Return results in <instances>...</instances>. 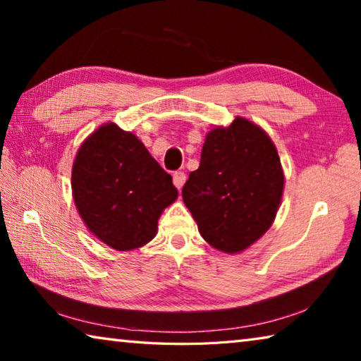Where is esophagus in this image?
<instances>
[{
    "label": "esophagus",
    "instance_id": "34e87169",
    "mask_svg": "<svg viewBox=\"0 0 361 361\" xmlns=\"http://www.w3.org/2000/svg\"><path fill=\"white\" fill-rule=\"evenodd\" d=\"M185 181H186V173L181 172V170H176L173 173V185L178 189H181L183 185H185Z\"/></svg>",
    "mask_w": 361,
    "mask_h": 361
}]
</instances>
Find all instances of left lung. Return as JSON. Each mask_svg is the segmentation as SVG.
I'll list each match as a JSON object with an SVG mask.
<instances>
[{
	"instance_id": "obj_1",
	"label": "left lung",
	"mask_w": 361,
	"mask_h": 361,
	"mask_svg": "<svg viewBox=\"0 0 361 361\" xmlns=\"http://www.w3.org/2000/svg\"><path fill=\"white\" fill-rule=\"evenodd\" d=\"M282 192L276 146L242 118L207 135L200 166L181 191L200 235L226 253L242 252L271 228Z\"/></svg>"
}]
</instances>
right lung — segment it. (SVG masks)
Returning <instances> with one entry per match:
<instances>
[{
  "mask_svg": "<svg viewBox=\"0 0 361 361\" xmlns=\"http://www.w3.org/2000/svg\"><path fill=\"white\" fill-rule=\"evenodd\" d=\"M73 197L89 231L126 252L156 235L162 210L178 197L172 176L130 132L106 124L79 148Z\"/></svg>",
  "mask_w": 361,
  "mask_h": 361,
  "instance_id": "1",
  "label": "right lung"
}]
</instances>
